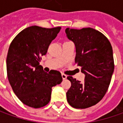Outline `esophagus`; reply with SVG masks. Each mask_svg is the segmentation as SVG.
Returning a JSON list of instances; mask_svg holds the SVG:
<instances>
[{"label": "esophagus", "instance_id": "1", "mask_svg": "<svg viewBox=\"0 0 123 123\" xmlns=\"http://www.w3.org/2000/svg\"><path fill=\"white\" fill-rule=\"evenodd\" d=\"M62 79H66L67 78V75H66V74L64 73L62 74Z\"/></svg>", "mask_w": 123, "mask_h": 123}]
</instances>
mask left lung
<instances>
[{
    "mask_svg": "<svg viewBox=\"0 0 123 123\" xmlns=\"http://www.w3.org/2000/svg\"><path fill=\"white\" fill-rule=\"evenodd\" d=\"M65 31L75 45V63L85 74L83 82L67 77L71 82L67 101L74 108H87L101 100L110 86L114 70L112 47L105 36L92 28H67Z\"/></svg>",
    "mask_w": 123,
    "mask_h": 123,
    "instance_id": "left-lung-1",
    "label": "left lung"
}]
</instances>
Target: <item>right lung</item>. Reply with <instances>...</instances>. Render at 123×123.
<instances>
[{
  "label": "right lung",
  "instance_id": "1",
  "mask_svg": "<svg viewBox=\"0 0 123 123\" xmlns=\"http://www.w3.org/2000/svg\"><path fill=\"white\" fill-rule=\"evenodd\" d=\"M60 29V26H29L20 32L9 46L6 59L8 80L18 98L31 107L47 105L52 87L62 81L59 71L52 70L47 73L40 65L41 56L46 54Z\"/></svg>",
  "mask_w": 123,
  "mask_h": 123
}]
</instances>
